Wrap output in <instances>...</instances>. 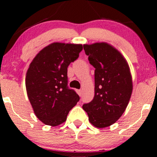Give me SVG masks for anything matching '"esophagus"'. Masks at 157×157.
Returning a JSON list of instances; mask_svg holds the SVG:
<instances>
[{
	"mask_svg": "<svg viewBox=\"0 0 157 157\" xmlns=\"http://www.w3.org/2000/svg\"><path fill=\"white\" fill-rule=\"evenodd\" d=\"M76 91H77V93L78 94V95H79V96H81V95H82V91H81V90H79V89H77Z\"/></svg>",
	"mask_w": 157,
	"mask_h": 157,
	"instance_id": "1",
	"label": "esophagus"
}]
</instances>
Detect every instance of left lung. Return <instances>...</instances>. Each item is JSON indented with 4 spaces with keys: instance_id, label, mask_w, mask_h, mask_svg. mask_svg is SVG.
I'll return each instance as SVG.
<instances>
[{
    "instance_id": "8db88e82",
    "label": "left lung",
    "mask_w": 157,
    "mask_h": 157,
    "mask_svg": "<svg viewBox=\"0 0 157 157\" xmlns=\"http://www.w3.org/2000/svg\"><path fill=\"white\" fill-rule=\"evenodd\" d=\"M90 64L95 68L94 97L82 109L98 128L115 123L125 111L133 90L128 63L117 48L107 43L85 44Z\"/></svg>"
}]
</instances>
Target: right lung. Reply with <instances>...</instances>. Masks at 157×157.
I'll use <instances>...</instances> for the list:
<instances>
[{
  "instance_id": "add662e5",
  "label": "right lung",
  "mask_w": 157,
  "mask_h": 157,
  "mask_svg": "<svg viewBox=\"0 0 157 157\" xmlns=\"http://www.w3.org/2000/svg\"><path fill=\"white\" fill-rule=\"evenodd\" d=\"M81 44L52 43L40 50L29 65L26 89L34 113L43 123L57 126L66 120L80 100L68 88L67 68L82 51Z\"/></svg>"
}]
</instances>
